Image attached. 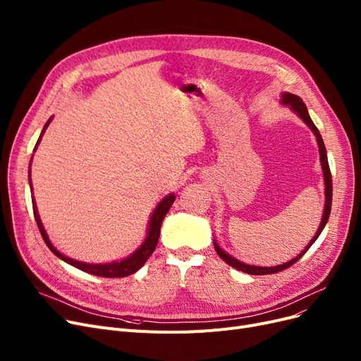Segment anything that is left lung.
<instances>
[{"label":"left lung","mask_w":361,"mask_h":361,"mask_svg":"<svg viewBox=\"0 0 361 361\" xmlns=\"http://www.w3.org/2000/svg\"><path fill=\"white\" fill-rule=\"evenodd\" d=\"M283 103H285V104H290V107L293 109V111L302 118V121L308 125V127L312 130V133H314V134H316V137H317V145H319V150H320V161H322V168H323L324 184H326V205H324L323 218H322V223H320V227H319V230H317V233H316V236L312 238V240L308 243V246L305 247L304 252H301L300 255H298L296 258H293V259H292V261H289V262H285V264H281V265H277V267H257V265H247V264H243V262H240V261H238V259H234V258H233V257H230L228 254H226L224 250H223V249H219V246L215 243V250H216V254H218L219 257H221V259H223V261H226L228 265H231L233 269L240 270V271L247 273V274H254V276H261V274H262V276H264V274H274V273H279V271H283V270L289 269L290 265H293L298 259H300V258L307 252V250L310 249V246L317 240V238L320 236V233L323 231V228H324V226H326V223H327L329 215H331V208H332V174H331V168H329L327 154H326V147H324V143H323V140H322V135H320V133H319V130H317L316 125L312 123V121H311V118H310V115H308V112H307V107H305L304 102H302L300 97L295 96V94H289V92H286V94H283Z\"/></svg>","instance_id":"1"}]
</instances>
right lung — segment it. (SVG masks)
Masks as SVG:
<instances>
[{
    "instance_id": "1",
    "label": "right lung",
    "mask_w": 361,
    "mask_h": 361,
    "mask_svg": "<svg viewBox=\"0 0 361 361\" xmlns=\"http://www.w3.org/2000/svg\"><path fill=\"white\" fill-rule=\"evenodd\" d=\"M50 121L45 123V127L38 138L37 142V146L39 145L41 138H42V134L45 133L47 127H49ZM35 146V149H37ZM32 161V159H30ZM176 200V196L174 195H169L166 196L158 207H156L152 218H150V224H149V234H147V239L145 240V243L138 247V250H135V252L128 257L127 259H122L121 262H112V264H85V262H80V261H75V259H71L68 257H65L63 254H60L59 250L50 243L49 238H47L45 234V230L39 221V216H38V212H37V207H35V202L32 203V208H34V215H35V221L38 224V228L41 231V236L45 242V245L50 247L51 252L54 255H57L60 259L66 261L68 264L73 265V267L80 269L88 274H94V276H99V277H125V276H130L133 273H135L137 270H140L145 265V262L149 259V257L153 254V250L156 247V245H158V240H159V234H161V224L164 221V218L166 215V212L169 211L171 205L174 203Z\"/></svg>"
}]
</instances>
